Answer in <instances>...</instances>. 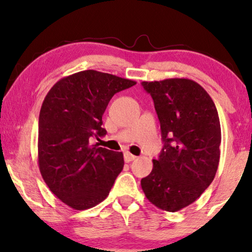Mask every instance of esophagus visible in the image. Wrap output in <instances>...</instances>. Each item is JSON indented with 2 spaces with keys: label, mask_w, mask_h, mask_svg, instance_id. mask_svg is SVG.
Wrapping results in <instances>:
<instances>
[{
  "label": "esophagus",
  "mask_w": 252,
  "mask_h": 252,
  "mask_svg": "<svg viewBox=\"0 0 252 252\" xmlns=\"http://www.w3.org/2000/svg\"><path fill=\"white\" fill-rule=\"evenodd\" d=\"M124 158H125V161L126 163H129V161L134 160L136 158V156H134V155H132L130 153H128V151H126L125 154H124Z\"/></svg>",
  "instance_id": "1"
}]
</instances>
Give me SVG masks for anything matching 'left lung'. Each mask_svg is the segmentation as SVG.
<instances>
[{
    "label": "left lung",
    "mask_w": 252,
    "mask_h": 252,
    "mask_svg": "<svg viewBox=\"0 0 252 252\" xmlns=\"http://www.w3.org/2000/svg\"><path fill=\"white\" fill-rule=\"evenodd\" d=\"M154 99L164 146L141 187L157 208L175 212L194 203L218 170L221 129L205 89L190 79L143 81Z\"/></svg>",
    "instance_id": "1"
}]
</instances>
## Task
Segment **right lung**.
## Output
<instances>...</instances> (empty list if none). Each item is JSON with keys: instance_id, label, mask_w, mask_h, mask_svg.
<instances>
[{"instance_id": "right-lung-1", "label": "right lung", "mask_w": 252, "mask_h": 252, "mask_svg": "<svg viewBox=\"0 0 252 252\" xmlns=\"http://www.w3.org/2000/svg\"><path fill=\"white\" fill-rule=\"evenodd\" d=\"M136 82L87 70L65 77L48 92L39 116L37 158L44 182L74 210L97 205L124 167L123 153L92 146L104 136L102 116L116 93Z\"/></svg>"}]
</instances>
